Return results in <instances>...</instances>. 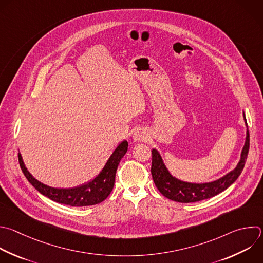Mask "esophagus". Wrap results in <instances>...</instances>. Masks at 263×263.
Masks as SVG:
<instances>
[{
    "label": "esophagus",
    "instance_id": "esophagus-1",
    "mask_svg": "<svg viewBox=\"0 0 263 263\" xmlns=\"http://www.w3.org/2000/svg\"><path fill=\"white\" fill-rule=\"evenodd\" d=\"M132 138L134 141H144L147 138V133L143 128H136L133 132Z\"/></svg>",
    "mask_w": 263,
    "mask_h": 263
}]
</instances>
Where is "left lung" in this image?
Wrapping results in <instances>:
<instances>
[{
    "label": "left lung",
    "instance_id": "obj_1",
    "mask_svg": "<svg viewBox=\"0 0 263 263\" xmlns=\"http://www.w3.org/2000/svg\"><path fill=\"white\" fill-rule=\"evenodd\" d=\"M242 115L247 131L246 140L243 147L240 152L239 161L231 171L213 182L191 183L180 180L177 177L172 176L170 171L167 169L161 154L158 152V149L153 148L151 172L154 183L160 193L170 200L182 203H190L214 197L226 190L229 186H231L238 179L239 174L243 169L250 146V135L245 112H242Z\"/></svg>",
    "mask_w": 263,
    "mask_h": 263
}]
</instances>
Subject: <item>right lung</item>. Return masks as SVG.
Listing matches in <instances>:
<instances>
[{"label": "right lung", "mask_w": 263, "mask_h": 263, "mask_svg": "<svg viewBox=\"0 0 263 263\" xmlns=\"http://www.w3.org/2000/svg\"><path fill=\"white\" fill-rule=\"evenodd\" d=\"M127 151L128 141L123 140L115 148L101 171L92 181L74 188H53L47 186L32 176L25 165L21 153H18V161L27 180L42 195L52 201L70 206H89L102 202L111 193L119 163Z\"/></svg>", "instance_id": "add662e5"}]
</instances>
